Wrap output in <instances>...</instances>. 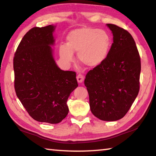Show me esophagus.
<instances>
[{
    "instance_id": "esophagus-1",
    "label": "esophagus",
    "mask_w": 156,
    "mask_h": 156,
    "mask_svg": "<svg viewBox=\"0 0 156 156\" xmlns=\"http://www.w3.org/2000/svg\"><path fill=\"white\" fill-rule=\"evenodd\" d=\"M84 79V77L83 75L81 74H79L77 76V80L78 81V83H82Z\"/></svg>"
}]
</instances>
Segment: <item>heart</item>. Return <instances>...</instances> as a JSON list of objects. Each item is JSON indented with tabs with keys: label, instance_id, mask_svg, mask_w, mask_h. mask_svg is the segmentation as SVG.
Wrapping results in <instances>:
<instances>
[{
	"label": "heart",
	"instance_id": "heart-1",
	"mask_svg": "<svg viewBox=\"0 0 156 156\" xmlns=\"http://www.w3.org/2000/svg\"><path fill=\"white\" fill-rule=\"evenodd\" d=\"M67 43L59 48L60 58L66 63L74 60V52L83 65L95 68L104 62L109 54L112 40L107 31L92 27H84L70 32Z\"/></svg>",
	"mask_w": 156,
	"mask_h": 156
}]
</instances>
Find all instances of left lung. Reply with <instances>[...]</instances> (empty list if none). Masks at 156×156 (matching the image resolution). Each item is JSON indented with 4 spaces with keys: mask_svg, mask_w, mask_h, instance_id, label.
Returning <instances> with one entry per match:
<instances>
[{
    "mask_svg": "<svg viewBox=\"0 0 156 156\" xmlns=\"http://www.w3.org/2000/svg\"><path fill=\"white\" fill-rule=\"evenodd\" d=\"M113 35L109 54L101 65L87 73L84 83L89 94L90 110L103 121L125 116L140 89V58L129 32L107 23Z\"/></svg>",
    "mask_w": 156,
    "mask_h": 156,
    "instance_id": "1",
    "label": "left lung"
}]
</instances>
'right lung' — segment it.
<instances>
[{
	"label": "right lung",
	"mask_w": 156,
	"mask_h": 156,
	"mask_svg": "<svg viewBox=\"0 0 156 156\" xmlns=\"http://www.w3.org/2000/svg\"><path fill=\"white\" fill-rule=\"evenodd\" d=\"M55 26L34 27L20 43L13 58L14 87L28 114L40 122L58 124L66 117L69 97L78 86L74 71L57 66L51 45Z\"/></svg>",
	"instance_id": "add662e5"
}]
</instances>
